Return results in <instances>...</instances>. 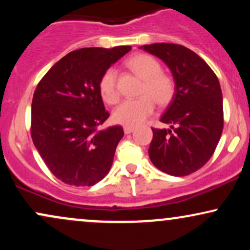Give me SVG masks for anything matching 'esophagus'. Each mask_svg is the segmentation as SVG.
Segmentation results:
<instances>
[{
  "label": "esophagus",
  "instance_id": "1",
  "mask_svg": "<svg viewBox=\"0 0 250 250\" xmlns=\"http://www.w3.org/2000/svg\"><path fill=\"white\" fill-rule=\"evenodd\" d=\"M123 130H125V134H130L134 131V127H125Z\"/></svg>",
  "mask_w": 250,
  "mask_h": 250
}]
</instances>
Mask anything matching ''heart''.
I'll return each mask as SVG.
<instances>
[{"label":"heart","mask_w":250,"mask_h":250,"mask_svg":"<svg viewBox=\"0 0 250 250\" xmlns=\"http://www.w3.org/2000/svg\"><path fill=\"white\" fill-rule=\"evenodd\" d=\"M125 65L143 81L140 89V96L142 97L121 103L114 110L113 120L119 125L133 127L151 115L154 101L161 107L173 101L176 83L169 74L163 73L161 63L148 54H135L127 60ZM99 90L102 100L108 104H116L120 101L116 70L114 68H109L103 73L99 82Z\"/></svg>","instance_id":"heart-1"}]
</instances>
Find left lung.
<instances>
[{"label": "left lung", "instance_id": "obj_1", "mask_svg": "<svg viewBox=\"0 0 250 250\" xmlns=\"http://www.w3.org/2000/svg\"><path fill=\"white\" fill-rule=\"evenodd\" d=\"M141 48L161 59L176 83L173 101L161 117L170 129L151 128L149 157L163 173L186 176L209 161L221 139L223 101L220 82L205 60L185 45L154 43Z\"/></svg>", "mask_w": 250, "mask_h": 250}]
</instances>
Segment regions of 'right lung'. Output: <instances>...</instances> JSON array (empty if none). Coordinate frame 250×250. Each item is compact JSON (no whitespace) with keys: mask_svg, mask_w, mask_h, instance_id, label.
Returning a JSON list of instances; mask_svg holds the SVG:
<instances>
[{"mask_svg":"<svg viewBox=\"0 0 250 250\" xmlns=\"http://www.w3.org/2000/svg\"><path fill=\"white\" fill-rule=\"evenodd\" d=\"M130 45L82 48L67 54L42 77L31 102L30 134L49 170L69 186L101 181L113 165L121 125L99 127L109 117L99 82Z\"/></svg>","mask_w":250,"mask_h":250,"instance_id":"right-lung-1","label":"right lung"}]
</instances>
